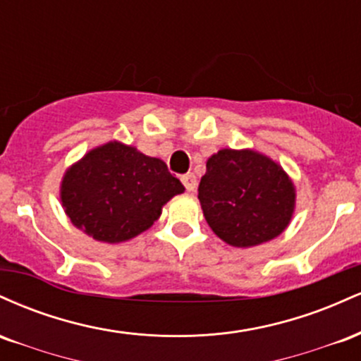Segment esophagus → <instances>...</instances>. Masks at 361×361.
Returning a JSON list of instances; mask_svg holds the SVG:
<instances>
[{"label": "esophagus", "mask_w": 361, "mask_h": 361, "mask_svg": "<svg viewBox=\"0 0 361 361\" xmlns=\"http://www.w3.org/2000/svg\"><path fill=\"white\" fill-rule=\"evenodd\" d=\"M181 181H183L185 188L188 192H195V188H197V176L193 173H186V175L181 176Z\"/></svg>", "instance_id": "esophagus-1"}]
</instances>
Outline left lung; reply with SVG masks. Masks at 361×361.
Returning <instances> with one entry per match:
<instances>
[{"instance_id": "8db88e82", "label": "left lung", "mask_w": 361, "mask_h": 361, "mask_svg": "<svg viewBox=\"0 0 361 361\" xmlns=\"http://www.w3.org/2000/svg\"><path fill=\"white\" fill-rule=\"evenodd\" d=\"M198 200L210 229L234 247L279 238L295 212L292 178L255 149H221L207 159Z\"/></svg>"}]
</instances>
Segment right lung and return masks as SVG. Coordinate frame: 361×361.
<instances>
[{"label":"right lung","mask_w":361,"mask_h":361,"mask_svg":"<svg viewBox=\"0 0 361 361\" xmlns=\"http://www.w3.org/2000/svg\"><path fill=\"white\" fill-rule=\"evenodd\" d=\"M183 192L163 159L110 140L66 169L59 198L74 227L94 241L118 244L147 231Z\"/></svg>","instance_id":"1"}]
</instances>
